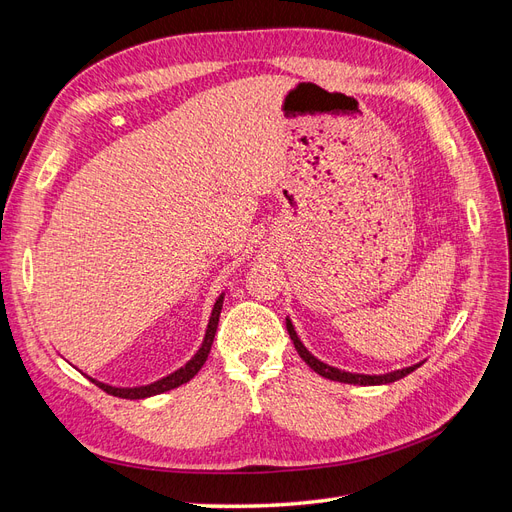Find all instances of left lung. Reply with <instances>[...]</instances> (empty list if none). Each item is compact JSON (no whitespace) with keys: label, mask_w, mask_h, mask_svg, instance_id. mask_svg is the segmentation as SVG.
I'll return each instance as SVG.
<instances>
[{"label":"left lung","mask_w":512,"mask_h":512,"mask_svg":"<svg viewBox=\"0 0 512 512\" xmlns=\"http://www.w3.org/2000/svg\"><path fill=\"white\" fill-rule=\"evenodd\" d=\"M286 329H288V335H290L292 344H294V348H297V352H299L301 359H303L309 367H312V369L316 371V374H320L322 378L335 380V382H344V384H361V386L391 384V382H395V380H399V378H404V376L412 374V371H414L416 367H421V365H423V361H421V363H414V365H410V367H401V369H395V371H386V374H352V371L337 369V367H333V365H329V363H324V361L316 359V356L303 346V342L299 339L297 331H294V324H292V320H290L288 316H286Z\"/></svg>","instance_id":"1"}]
</instances>
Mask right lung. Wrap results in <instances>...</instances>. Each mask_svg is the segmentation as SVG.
Returning <instances> with one entry per match:
<instances>
[{"instance_id": "add662e5", "label": "right lung", "mask_w": 512, "mask_h": 512, "mask_svg": "<svg viewBox=\"0 0 512 512\" xmlns=\"http://www.w3.org/2000/svg\"><path fill=\"white\" fill-rule=\"evenodd\" d=\"M222 303H224V292L220 294L218 299H215L213 303V309H211V316H209V324H207V331H205V337H203V344H200V348L196 350V354L192 356V359L185 363L183 367L175 369L173 374H168L156 382L151 384H143V386H113V384H106V382H100L96 378H91L87 374H81L94 382L96 386H100V389L108 395H115V397H121V399H145V397H153V395H160V393H166V391H173L177 389V386L190 382L200 367L205 365L207 356L211 352V346H213V339H215V331H218V322H220V312H222Z\"/></svg>"}]
</instances>
